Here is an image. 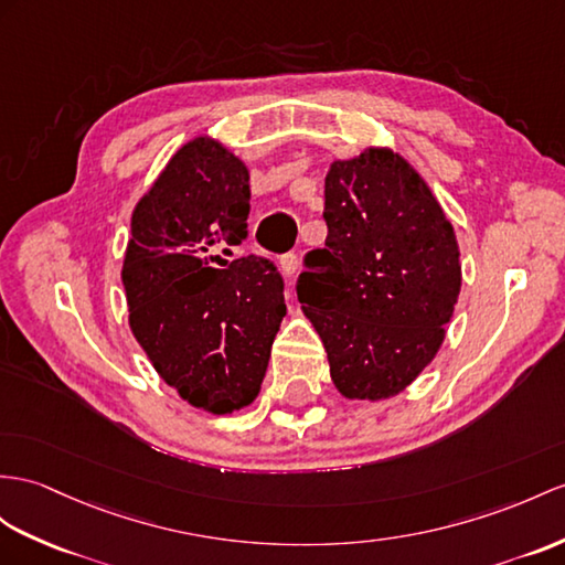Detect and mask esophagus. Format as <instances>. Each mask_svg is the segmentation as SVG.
Masks as SVG:
<instances>
[{
    "mask_svg": "<svg viewBox=\"0 0 565 565\" xmlns=\"http://www.w3.org/2000/svg\"><path fill=\"white\" fill-rule=\"evenodd\" d=\"M278 266H280V273L285 275V278H292V275L299 268V258H297V254H282L280 260H278Z\"/></svg>",
    "mask_w": 565,
    "mask_h": 565,
    "instance_id": "1",
    "label": "esophagus"
}]
</instances>
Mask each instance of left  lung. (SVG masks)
Masks as SVG:
<instances>
[{
  "mask_svg": "<svg viewBox=\"0 0 565 565\" xmlns=\"http://www.w3.org/2000/svg\"><path fill=\"white\" fill-rule=\"evenodd\" d=\"M326 249L305 256L297 297L350 401L397 395L429 364L460 295L450 220L391 148L335 160L326 174Z\"/></svg>",
  "mask_w": 565,
  "mask_h": 565,
  "instance_id": "left-lung-1",
  "label": "left lung"
}]
</instances>
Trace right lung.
<instances>
[{
  "instance_id": "right-lung-1",
  "label": "right lung",
  "mask_w": 565,
  "mask_h": 565,
  "mask_svg": "<svg viewBox=\"0 0 565 565\" xmlns=\"http://www.w3.org/2000/svg\"><path fill=\"white\" fill-rule=\"evenodd\" d=\"M249 199L246 164L196 136L136 203L121 266L134 338L168 386L213 415L256 401L287 311L273 260L213 254L246 239Z\"/></svg>"
}]
</instances>
